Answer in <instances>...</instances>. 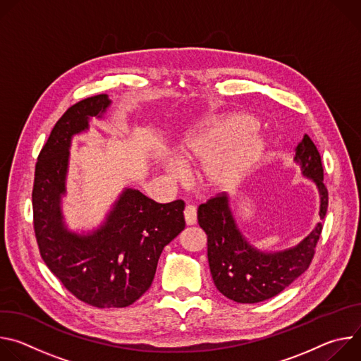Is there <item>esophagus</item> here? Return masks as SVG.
I'll list each match as a JSON object with an SVG mask.
<instances>
[{
	"label": "esophagus",
	"mask_w": 361,
	"mask_h": 361,
	"mask_svg": "<svg viewBox=\"0 0 361 361\" xmlns=\"http://www.w3.org/2000/svg\"><path fill=\"white\" fill-rule=\"evenodd\" d=\"M184 219L187 226H194L197 223V209L194 205H187L184 210Z\"/></svg>",
	"instance_id": "obj_1"
}]
</instances>
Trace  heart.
I'll return each instance as SVG.
<instances>
[{
	"mask_svg": "<svg viewBox=\"0 0 361 361\" xmlns=\"http://www.w3.org/2000/svg\"><path fill=\"white\" fill-rule=\"evenodd\" d=\"M259 121L248 114H231L202 124L187 134L181 157L188 163H209L205 181L214 190H230L240 184L263 160L269 140L257 131ZM167 171L178 178L181 167L167 163Z\"/></svg>",
	"mask_w": 361,
	"mask_h": 361,
	"instance_id": "1",
	"label": "heart"
}]
</instances>
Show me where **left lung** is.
<instances>
[{"mask_svg":"<svg viewBox=\"0 0 361 361\" xmlns=\"http://www.w3.org/2000/svg\"><path fill=\"white\" fill-rule=\"evenodd\" d=\"M294 161L300 166L301 174L312 180L319 190V216L323 220L327 213L329 192L323 183L322 157L307 134L295 147ZM197 219L207 234L209 266L217 290L227 298L243 304L269 300L301 276L313 260L323 230L322 223H317L297 245L266 252L245 240L226 194L201 204Z\"/></svg>","mask_w":361,"mask_h":361,"instance_id":"8db88e82","label":"left lung"}]
</instances>
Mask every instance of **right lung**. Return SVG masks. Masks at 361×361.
Here are the masks:
<instances>
[{"label": "right lung", "mask_w": 361, "mask_h": 361, "mask_svg": "<svg viewBox=\"0 0 361 361\" xmlns=\"http://www.w3.org/2000/svg\"><path fill=\"white\" fill-rule=\"evenodd\" d=\"M107 94L85 98L57 121L35 166L34 231L44 263L78 300L98 307H127L151 286L164 247L185 227L184 201L160 204L124 188L99 227L71 231L63 214L73 137L102 118Z\"/></svg>", "instance_id": "obj_1"}]
</instances>
